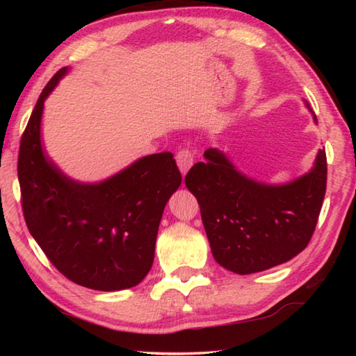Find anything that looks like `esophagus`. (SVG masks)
Instances as JSON below:
<instances>
[{
    "label": "esophagus",
    "instance_id": "34e87169",
    "mask_svg": "<svg viewBox=\"0 0 356 356\" xmlns=\"http://www.w3.org/2000/svg\"><path fill=\"white\" fill-rule=\"evenodd\" d=\"M176 162H177L180 172L186 174L188 170H190L194 163L193 151L190 148H180L176 154Z\"/></svg>",
    "mask_w": 356,
    "mask_h": 356
}]
</instances>
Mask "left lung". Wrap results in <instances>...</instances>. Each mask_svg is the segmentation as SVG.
<instances>
[{
	"instance_id": "8db88e82",
	"label": "left lung",
	"mask_w": 356,
	"mask_h": 356,
	"mask_svg": "<svg viewBox=\"0 0 356 356\" xmlns=\"http://www.w3.org/2000/svg\"><path fill=\"white\" fill-rule=\"evenodd\" d=\"M306 107L316 116L306 101ZM185 185L200 205L211 252L225 269L254 274L289 261L311 241L326 194V151L312 170L283 185L245 176L223 151L209 148Z\"/></svg>"
}]
</instances>
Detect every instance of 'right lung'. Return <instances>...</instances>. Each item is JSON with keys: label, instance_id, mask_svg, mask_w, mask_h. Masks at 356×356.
Wrapping results in <instances>:
<instances>
[{"label": "right lung", "instance_id": "right-lung-1", "mask_svg": "<svg viewBox=\"0 0 356 356\" xmlns=\"http://www.w3.org/2000/svg\"><path fill=\"white\" fill-rule=\"evenodd\" d=\"M67 72L64 67L45 86L21 138L22 213L36 243L73 283L128 289L153 266L159 223L182 176L170 151L138 159L97 184L65 176L42 148L41 119L45 99Z\"/></svg>", "mask_w": 356, "mask_h": 356}]
</instances>
